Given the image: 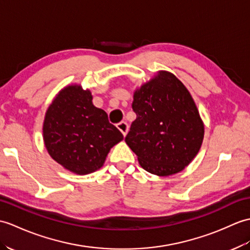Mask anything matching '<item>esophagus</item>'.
I'll return each instance as SVG.
<instances>
[{"label":"esophagus","instance_id":"34e87169","mask_svg":"<svg viewBox=\"0 0 250 250\" xmlns=\"http://www.w3.org/2000/svg\"><path fill=\"white\" fill-rule=\"evenodd\" d=\"M117 127H118V130H119L121 133H123L124 136L126 135L127 130H129V125H127V124L125 123V121H121V123L117 124Z\"/></svg>","mask_w":250,"mask_h":250}]
</instances>
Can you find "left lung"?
<instances>
[{
  "label": "left lung",
  "instance_id": "left-lung-1",
  "mask_svg": "<svg viewBox=\"0 0 250 250\" xmlns=\"http://www.w3.org/2000/svg\"><path fill=\"white\" fill-rule=\"evenodd\" d=\"M136 114L125 143L150 173L166 177L187 167L198 153L205 125L189 91L168 71H159L134 92Z\"/></svg>",
  "mask_w": 250,
  "mask_h": 250
}]
</instances>
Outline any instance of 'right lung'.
Here are the masks:
<instances>
[{
  "label": "right lung",
  "instance_id": "right-lung-1",
  "mask_svg": "<svg viewBox=\"0 0 250 250\" xmlns=\"http://www.w3.org/2000/svg\"><path fill=\"white\" fill-rule=\"evenodd\" d=\"M42 133L51 158L77 175L101 168L111 148L124 139L107 114L92 104L91 92L80 85H69L55 97Z\"/></svg>",
  "mask_w": 250,
  "mask_h": 250
}]
</instances>
